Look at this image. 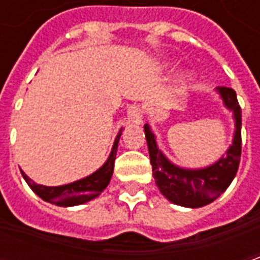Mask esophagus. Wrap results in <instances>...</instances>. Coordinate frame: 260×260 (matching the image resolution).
Listing matches in <instances>:
<instances>
[{
    "mask_svg": "<svg viewBox=\"0 0 260 260\" xmlns=\"http://www.w3.org/2000/svg\"><path fill=\"white\" fill-rule=\"evenodd\" d=\"M128 122L132 125L142 124V113L139 106L132 104L128 107Z\"/></svg>",
    "mask_w": 260,
    "mask_h": 260,
    "instance_id": "34e87169",
    "label": "esophagus"
}]
</instances>
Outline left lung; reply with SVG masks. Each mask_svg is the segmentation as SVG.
Segmentation results:
<instances>
[{"mask_svg":"<svg viewBox=\"0 0 260 260\" xmlns=\"http://www.w3.org/2000/svg\"><path fill=\"white\" fill-rule=\"evenodd\" d=\"M217 93L235 121L233 145L225 154L205 169H182L170 161L157 146L156 136L145 124V136L156 185L170 202L184 207H202L221 195L234 180L241 158V108L234 89L218 86Z\"/></svg>","mask_w":260,"mask_h":260,"instance_id":"left-lung-1","label":"left lung"}]
</instances>
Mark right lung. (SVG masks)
I'll return each mask as SVG.
<instances>
[{
    "mask_svg": "<svg viewBox=\"0 0 260 260\" xmlns=\"http://www.w3.org/2000/svg\"><path fill=\"white\" fill-rule=\"evenodd\" d=\"M121 132H122V129H119L118 135L114 141L113 149H111V153L108 156L107 161L103 164L97 171H94L93 174L87 175L82 180L75 181V182H71V184H67V185L46 186L33 182L22 170H20V173H22L23 178L27 182V185L30 186L33 192L37 196H40L43 201L64 207L76 206V205L86 203V202L91 201V199H94V198L100 195L107 188L108 182L111 180Z\"/></svg>",
    "mask_w": 260,
    "mask_h": 260,
    "instance_id": "right-lung-1",
    "label": "right lung"
}]
</instances>
